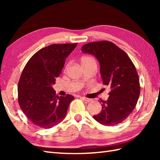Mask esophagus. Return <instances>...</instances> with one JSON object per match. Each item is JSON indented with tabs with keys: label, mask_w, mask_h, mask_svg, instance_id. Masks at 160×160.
<instances>
[{
	"label": "esophagus",
	"mask_w": 160,
	"mask_h": 160,
	"mask_svg": "<svg viewBox=\"0 0 160 160\" xmlns=\"http://www.w3.org/2000/svg\"><path fill=\"white\" fill-rule=\"evenodd\" d=\"M82 100L84 101H85L86 102H90L92 101V100L90 99V98H86V97H82Z\"/></svg>",
	"instance_id": "1"
}]
</instances>
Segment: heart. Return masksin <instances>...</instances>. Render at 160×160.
<instances>
[{
    "label": "heart",
    "instance_id": "1",
    "mask_svg": "<svg viewBox=\"0 0 160 160\" xmlns=\"http://www.w3.org/2000/svg\"><path fill=\"white\" fill-rule=\"evenodd\" d=\"M93 61H95V60L91 56H83L82 58H81V63L82 64L90 62H93Z\"/></svg>",
    "mask_w": 160,
    "mask_h": 160
}]
</instances>
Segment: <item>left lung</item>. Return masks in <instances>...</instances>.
I'll return each instance as SVG.
<instances>
[{"label": "left lung", "instance_id": "1", "mask_svg": "<svg viewBox=\"0 0 160 160\" xmlns=\"http://www.w3.org/2000/svg\"><path fill=\"white\" fill-rule=\"evenodd\" d=\"M82 52L96 57L103 83L111 89L108 99L102 101L101 112L93 118L105 126L121 123L133 111L140 93L134 64L123 50L107 40L85 44Z\"/></svg>", "mask_w": 160, "mask_h": 160}]
</instances>
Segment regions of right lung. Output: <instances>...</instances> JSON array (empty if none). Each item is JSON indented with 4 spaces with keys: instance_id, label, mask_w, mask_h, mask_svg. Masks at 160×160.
<instances>
[{
    "instance_id": "right-lung-1",
    "label": "right lung",
    "mask_w": 160,
    "mask_h": 160,
    "mask_svg": "<svg viewBox=\"0 0 160 160\" xmlns=\"http://www.w3.org/2000/svg\"><path fill=\"white\" fill-rule=\"evenodd\" d=\"M77 45L53 44L44 47L24 67L18 84V100L23 113L37 127L50 128L65 118L74 97L69 94L59 97L52 86Z\"/></svg>"
}]
</instances>
